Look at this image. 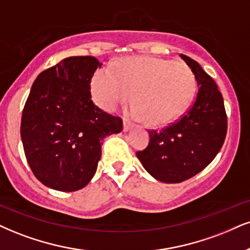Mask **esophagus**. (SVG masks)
Wrapping results in <instances>:
<instances>
[{
	"instance_id": "esophagus-1",
	"label": "esophagus",
	"mask_w": 250,
	"mask_h": 250,
	"mask_svg": "<svg viewBox=\"0 0 250 250\" xmlns=\"http://www.w3.org/2000/svg\"><path fill=\"white\" fill-rule=\"evenodd\" d=\"M131 127H132L131 123H128L127 120H125V119H124V125H123V130H124V132L130 131V130H131Z\"/></svg>"
}]
</instances>
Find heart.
Wrapping results in <instances>:
<instances>
[{
  "instance_id": "obj_1",
  "label": "heart",
  "mask_w": 250,
  "mask_h": 250,
  "mask_svg": "<svg viewBox=\"0 0 250 250\" xmlns=\"http://www.w3.org/2000/svg\"><path fill=\"white\" fill-rule=\"evenodd\" d=\"M195 74L183 62L154 57H130L102 68L91 80L98 106L112 110L128 101L131 113L150 126L174 122L186 112L196 94Z\"/></svg>"
}]
</instances>
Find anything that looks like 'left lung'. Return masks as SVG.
Listing matches in <instances>:
<instances>
[{
  "instance_id": "8db88e82",
  "label": "left lung",
  "mask_w": 250,
  "mask_h": 250,
  "mask_svg": "<svg viewBox=\"0 0 250 250\" xmlns=\"http://www.w3.org/2000/svg\"><path fill=\"white\" fill-rule=\"evenodd\" d=\"M180 57L199 85L195 103L174 124L148 131V146L137 152L144 168L163 183H181L208 167L223 147L227 132V116L218 85L197 61L184 54Z\"/></svg>"
}]
</instances>
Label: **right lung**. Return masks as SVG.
Returning a JSON list of instances; mask_svg holds the SVG:
<instances>
[{
	"instance_id": "right-lung-1",
	"label": "right lung",
	"mask_w": 250,
	"mask_h": 250,
	"mask_svg": "<svg viewBox=\"0 0 250 250\" xmlns=\"http://www.w3.org/2000/svg\"><path fill=\"white\" fill-rule=\"evenodd\" d=\"M102 63L94 57H69L33 82L23 109L21 137L31 170L46 187L72 192L94 177L102 141L119 133V117L91 101L90 82Z\"/></svg>"
}]
</instances>
